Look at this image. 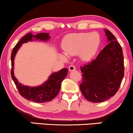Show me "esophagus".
I'll return each mask as SVG.
<instances>
[{"mask_svg": "<svg viewBox=\"0 0 133 133\" xmlns=\"http://www.w3.org/2000/svg\"><path fill=\"white\" fill-rule=\"evenodd\" d=\"M76 70V67L73 65H71L69 67V71H74Z\"/></svg>", "mask_w": 133, "mask_h": 133, "instance_id": "esophagus-1", "label": "esophagus"}]
</instances>
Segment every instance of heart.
<instances>
[{
  "label": "heart",
  "instance_id": "obj_1",
  "mask_svg": "<svg viewBox=\"0 0 133 133\" xmlns=\"http://www.w3.org/2000/svg\"><path fill=\"white\" fill-rule=\"evenodd\" d=\"M100 43L99 35L96 33H71L65 36L62 41V48L66 54L75 55L80 51L82 59H92L98 50ZM61 56L65 57L64 54Z\"/></svg>",
  "mask_w": 133,
  "mask_h": 133
}]
</instances>
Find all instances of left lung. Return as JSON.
Instances as JSON below:
<instances>
[{
  "instance_id": "left-lung-1",
  "label": "left lung",
  "mask_w": 133,
  "mask_h": 133,
  "mask_svg": "<svg viewBox=\"0 0 133 133\" xmlns=\"http://www.w3.org/2000/svg\"><path fill=\"white\" fill-rule=\"evenodd\" d=\"M108 44L88 64L81 67L80 90L88 101L99 103L115 95L124 77V57L119 43L109 30H104Z\"/></svg>"
}]
</instances>
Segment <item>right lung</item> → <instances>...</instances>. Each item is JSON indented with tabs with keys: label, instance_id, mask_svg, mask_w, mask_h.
Returning a JSON list of instances; mask_svg holds the SVG:
<instances>
[{
	"label": "right lung",
	"instance_id": "1",
	"mask_svg": "<svg viewBox=\"0 0 133 133\" xmlns=\"http://www.w3.org/2000/svg\"><path fill=\"white\" fill-rule=\"evenodd\" d=\"M50 38L49 33H40L35 35L31 33H28L16 44L11 54V76L19 93L24 98L36 103L49 102L56 97L61 89L62 81L68 75V69L67 68H63L60 71L52 72L49 76L47 81L43 84L36 87H30L21 84L14 76V59L17 51L20 48L22 44L33 40L47 41L50 39Z\"/></svg>",
	"mask_w": 133,
	"mask_h": 133
}]
</instances>
